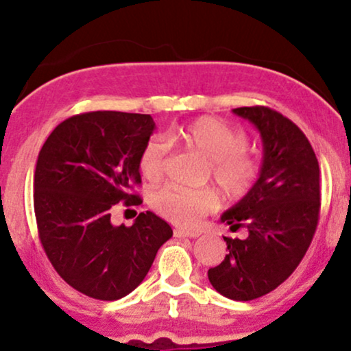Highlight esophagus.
I'll use <instances>...</instances> for the list:
<instances>
[{
  "instance_id": "esophagus-1",
  "label": "esophagus",
  "mask_w": 351,
  "mask_h": 351,
  "mask_svg": "<svg viewBox=\"0 0 351 351\" xmlns=\"http://www.w3.org/2000/svg\"><path fill=\"white\" fill-rule=\"evenodd\" d=\"M199 236V232L196 231H183V229H176L175 237H180V239H184V237H189V239H196Z\"/></svg>"
}]
</instances>
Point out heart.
I'll return each mask as SVG.
<instances>
[{
	"label": "heart",
	"mask_w": 351,
	"mask_h": 351,
	"mask_svg": "<svg viewBox=\"0 0 351 351\" xmlns=\"http://www.w3.org/2000/svg\"><path fill=\"white\" fill-rule=\"evenodd\" d=\"M170 143H181L209 162L211 178L229 199H241L257 183L261 167L249 155V136L216 117H199L193 122L171 127L167 134L153 135L143 145L138 168L150 181L163 178L168 168ZM217 196L211 189L165 186L152 195V206L181 228H191L216 208Z\"/></svg>",
	"instance_id": "heart-1"
}]
</instances>
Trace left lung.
<instances>
[{
    "label": "left lung",
    "mask_w": 351,
    "mask_h": 351,
    "mask_svg": "<svg viewBox=\"0 0 351 351\" xmlns=\"http://www.w3.org/2000/svg\"><path fill=\"white\" fill-rule=\"evenodd\" d=\"M263 138V165L254 188L221 221L245 226V239L224 237L223 263L208 271L221 295L254 300L272 292L300 264L320 213V168L312 145L292 120L269 107H239Z\"/></svg>",
    "instance_id": "8db88e82"
}]
</instances>
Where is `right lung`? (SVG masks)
<instances>
[{
    "instance_id": "right-lung-1",
    "label": "right lung",
    "mask_w": 351,
    "mask_h": 351,
    "mask_svg": "<svg viewBox=\"0 0 351 351\" xmlns=\"http://www.w3.org/2000/svg\"><path fill=\"white\" fill-rule=\"evenodd\" d=\"M155 130L150 115L99 110L74 115L52 130L34 170L39 239L71 287L97 300L135 291L156 252L173 236L155 213L114 226L110 209L140 204L138 156Z\"/></svg>"
}]
</instances>
